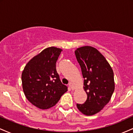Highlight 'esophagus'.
<instances>
[{"instance_id":"1","label":"esophagus","mask_w":133,"mask_h":133,"mask_svg":"<svg viewBox=\"0 0 133 133\" xmlns=\"http://www.w3.org/2000/svg\"><path fill=\"white\" fill-rule=\"evenodd\" d=\"M69 86L71 88V89L72 90L74 89V84H73L72 82H69Z\"/></svg>"}]
</instances>
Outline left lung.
<instances>
[{"mask_svg":"<svg viewBox=\"0 0 133 133\" xmlns=\"http://www.w3.org/2000/svg\"><path fill=\"white\" fill-rule=\"evenodd\" d=\"M75 55L81 69L87 99L77 104L78 109L87 116L95 114L109 103L114 91V73L105 57L91 46L77 49Z\"/></svg>","mask_w":133,"mask_h":133,"instance_id":"1","label":"left lung"}]
</instances>
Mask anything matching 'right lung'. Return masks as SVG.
<instances>
[{
    "label": "right lung",
    "instance_id": "right-lung-1",
    "mask_svg": "<svg viewBox=\"0 0 133 133\" xmlns=\"http://www.w3.org/2000/svg\"><path fill=\"white\" fill-rule=\"evenodd\" d=\"M62 49L51 47L34 57L22 74V88L34 106L46 109L55 106L68 91L56 71V62Z\"/></svg>",
    "mask_w": 133,
    "mask_h": 133
}]
</instances>
